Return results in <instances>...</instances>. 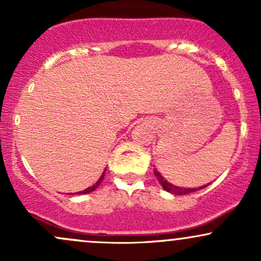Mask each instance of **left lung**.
I'll return each mask as SVG.
<instances>
[{
    "instance_id": "8db88e82",
    "label": "left lung",
    "mask_w": 261,
    "mask_h": 261,
    "mask_svg": "<svg viewBox=\"0 0 261 261\" xmlns=\"http://www.w3.org/2000/svg\"><path fill=\"white\" fill-rule=\"evenodd\" d=\"M154 175L155 178H157V180L160 181V184L162 185V188L164 189L166 191H168V193L173 194V195H187V194H190V193H194V191H197L200 190V189H203L205 187H207V185H203V187H199V188H181V187H175V185L170 184L169 181H167L166 179L163 178V176L161 175V173L158 172L157 169H154Z\"/></svg>"
}]
</instances>
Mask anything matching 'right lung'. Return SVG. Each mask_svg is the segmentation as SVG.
<instances>
[{
    "label": "right lung",
    "mask_w": 261,
    "mask_h": 261,
    "mask_svg": "<svg viewBox=\"0 0 261 261\" xmlns=\"http://www.w3.org/2000/svg\"><path fill=\"white\" fill-rule=\"evenodd\" d=\"M106 170H107V168H106V169H104L103 174H101V175H100V178H99V179H98V181H97V182H95V184H93V185H92V187L87 188V189H86V190H83V191H79V193H77V194H88V193H92V191H94V190H95V189H97L98 187H99V184H100V182H101V181H103V179H104V174H106Z\"/></svg>",
    "instance_id": "add662e5"
}]
</instances>
